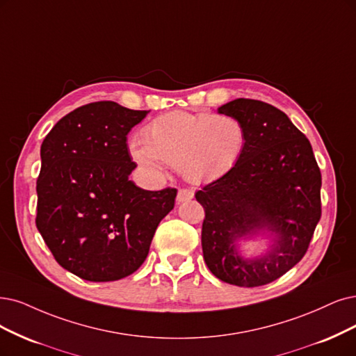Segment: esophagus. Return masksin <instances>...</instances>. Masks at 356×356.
Here are the masks:
<instances>
[{"label": "esophagus", "mask_w": 356, "mask_h": 356, "mask_svg": "<svg viewBox=\"0 0 356 356\" xmlns=\"http://www.w3.org/2000/svg\"><path fill=\"white\" fill-rule=\"evenodd\" d=\"M193 198V191L192 189H179L177 192V202H185Z\"/></svg>", "instance_id": "1"}]
</instances>
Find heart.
<instances>
[{"instance_id":"1","label":"heart","mask_w":356,"mask_h":356,"mask_svg":"<svg viewBox=\"0 0 356 356\" xmlns=\"http://www.w3.org/2000/svg\"><path fill=\"white\" fill-rule=\"evenodd\" d=\"M142 136L143 142L130 145L139 164L161 171L165 163L198 185L227 176L241 163L248 143L242 122L211 113L163 114L143 129Z\"/></svg>"}]
</instances>
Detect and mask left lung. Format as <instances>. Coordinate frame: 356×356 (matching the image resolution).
Segmentation results:
<instances>
[{
    "instance_id": "1",
    "label": "left lung",
    "mask_w": 356,
    "mask_h": 356,
    "mask_svg": "<svg viewBox=\"0 0 356 356\" xmlns=\"http://www.w3.org/2000/svg\"><path fill=\"white\" fill-rule=\"evenodd\" d=\"M238 118L248 143L241 163L195 193L205 211L202 252L217 279L241 287L277 280L308 251L321 218V173L307 136L273 105L238 98L218 108ZM273 234L268 254L242 259L235 245Z\"/></svg>"
}]
</instances>
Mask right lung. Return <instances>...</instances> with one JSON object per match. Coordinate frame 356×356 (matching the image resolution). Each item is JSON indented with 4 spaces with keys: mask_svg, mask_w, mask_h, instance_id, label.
Listing matches in <instances>:
<instances>
[{
    "mask_svg": "<svg viewBox=\"0 0 356 356\" xmlns=\"http://www.w3.org/2000/svg\"><path fill=\"white\" fill-rule=\"evenodd\" d=\"M149 111L113 101L64 115L41 145L36 227L58 264L88 282H114L147 259L177 189L145 191L129 180L136 163L127 134Z\"/></svg>",
    "mask_w": 356,
    "mask_h": 356,
    "instance_id": "right-lung-1",
    "label": "right lung"
}]
</instances>
